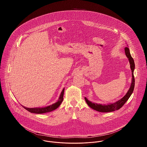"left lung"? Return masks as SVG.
<instances>
[{"instance_id":"obj_1","label":"left lung","mask_w":147,"mask_h":147,"mask_svg":"<svg viewBox=\"0 0 147 147\" xmlns=\"http://www.w3.org/2000/svg\"><path fill=\"white\" fill-rule=\"evenodd\" d=\"M126 48H125V54L126 56L129 61V64H130V68L132 71V82L130 86V88L129 90L126 93V95L121 99H119L116 102L114 103H110L107 104H97L95 102H92L90 101H89L87 98L85 97V100L86 102L89 107H90L91 109L100 112H110L114 111L115 110H119L120 108H121L123 105H124L126 102V101L128 100V98L131 96L132 94L133 93L134 88V74L133 72L135 68V64H134V62L133 60L132 56L130 54L129 52V49L128 48V45Z\"/></svg>"}]
</instances>
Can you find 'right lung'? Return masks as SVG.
<instances>
[{"label": "right lung", "instance_id": "obj_1", "mask_svg": "<svg viewBox=\"0 0 147 147\" xmlns=\"http://www.w3.org/2000/svg\"><path fill=\"white\" fill-rule=\"evenodd\" d=\"M64 91V88H63L62 91L61 92L58 101L56 102V103L53 104L49 106H47L46 107H34V108H28L22 105V106L25 109H26V110H28V111L31 113L40 114V113H47V112H51V111L56 110V109H57L61 104V103L63 100Z\"/></svg>", "mask_w": 147, "mask_h": 147}]
</instances>
